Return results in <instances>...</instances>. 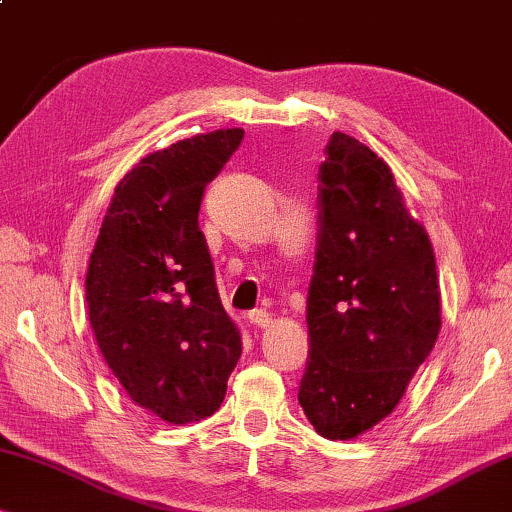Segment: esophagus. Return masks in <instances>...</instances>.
I'll return each instance as SVG.
<instances>
[{
	"instance_id": "1",
	"label": "esophagus",
	"mask_w": 512,
	"mask_h": 512,
	"mask_svg": "<svg viewBox=\"0 0 512 512\" xmlns=\"http://www.w3.org/2000/svg\"><path fill=\"white\" fill-rule=\"evenodd\" d=\"M247 320L251 322V325H256V327H270L272 316L267 311H263V309H254V311L247 313Z\"/></svg>"
}]
</instances>
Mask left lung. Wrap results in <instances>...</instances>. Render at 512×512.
I'll list each match as a JSON object with an SVG mask.
<instances>
[{
	"instance_id": "obj_1",
	"label": "left lung",
	"mask_w": 512,
	"mask_h": 512,
	"mask_svg": "<svg viewBox=\"0 0 512 512\" xmlns=\"http://www.w3.org/2000/svg\"><path fill=\"white\" fill-rule=\"evenodd\" d=\"M318 178L311 348L297 398L318 435L348 442L405 396L442 329V295L428 233L382 157L334 132Z\"/></svg>"
}]
</instances>
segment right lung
I'll list each match as a JSON object with an SVG mask.
<instances>
[{"instance_id": "right-lung-1", "label": "right lung", "mask_w": 512, "mask_h": 512, "mask_svg": "<svg viewBox=\"0 0 512 512\" xmlns=\"http://www.w3.org/2000/svg\"><path fill=\"white\" fill-rule=\"evenodd\" d=\"M242 137L215 130L141 157L116 185L86 270L107 366L135 405L174 426L219 410L242 355L199 231L203 190Z\"/></svg>"}]
</instances>
